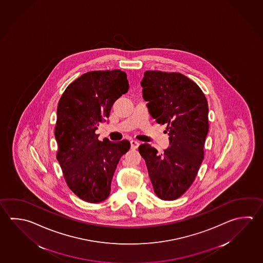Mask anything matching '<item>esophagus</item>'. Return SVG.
Instances as JSON below:
<instances>
[{"label": "esophagus", "mask_w": 263, "mask_h": 263, "mask_svg": "<svg viewBox=\"0 0 263 263\" xmlns=\"http://www.w3.org/2000/svg\"><path fill=\"white\" fill-rule=\"evenodd\" d=\"M139 144H140V143H139L138 141H136V140H132L130 141V146H132L133 149L138 148Z\"/></svg>", "instance_id": "obj_1"}]
</instances>
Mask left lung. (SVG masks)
I'll return each mask as SVG.
<instances>
[{
    "label": "left lung",
    "instance_id": "obj_1",
    "mask_svg": "<svg viewBox=\"0 0 263 263\" xmlns=\"http://www.w3.org/2000/svg\"><path fill=\"white\" fill-rule=\"evenodd\" d=\"M141 85L149 114L158 124L167 125L170 147L158 153L143 143L139 153L156 195L162 200H174L191 186L203 161L209 133L208 101L198 85L181 73L144 72Z\"/></svg>",
    "mask_w": 263,
    "mask_h": 263
}]
</instances>
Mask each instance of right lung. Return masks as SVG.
I'll list each match as a JSON object with an SVG mask.
<instances>
[{
  "label": "right lung",
  "instance_id": "right-lung-1",
  "mask_svg": "<svg viewBox=\"0 0 263 263\" xmlns=\"http://www.w3.org/2000/svg\"><path fill=\"white\" fill-rule=\"evenodd\" d=\"M129 88L127 74L120 69L87 72L67 87L58 103L57 158L70 190L88 203L108 197L117 165L130 147L128 140L101 142L96 134L115 101Z\"/></svg>",
  "mask_w": 263,
  "mask_h": 263
}]
</instances>
